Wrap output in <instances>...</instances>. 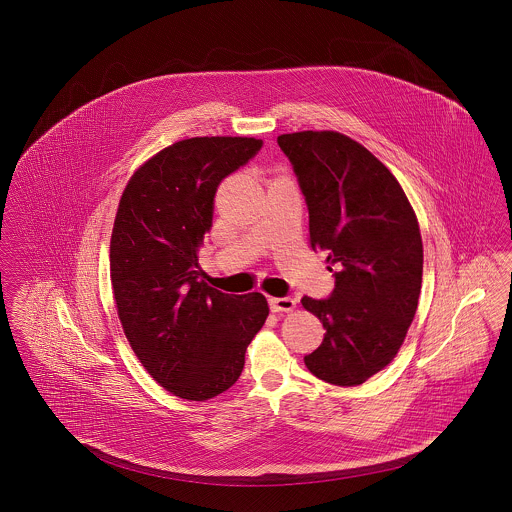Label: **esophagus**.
Here are the masks:
<instances>
[{"instance_id": "34e87169", "label": "esophagus", "mask_w": 512, "mask_h": 512, "mask_svg": "<svg viewBox=\"0 0 512 512\" xmlns=\"http://www.w3.org/2000/svg\"><path fill=\"white\" fill-rule=\"evenodd\" d=\"M268 305L274 313H280V311H292L295 307V299L292 295H284V297H268Z\"/></svg>"}]
</instances>
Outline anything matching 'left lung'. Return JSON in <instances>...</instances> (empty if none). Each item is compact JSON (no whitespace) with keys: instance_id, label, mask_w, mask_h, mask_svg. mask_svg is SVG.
Here are the masks:
<instances>
[{"instance_id":"1","label":"left lung","mask_w":512,"mask_h":512,"mask_svg":"<svg viewBox=\"0 0 512 512\" xmlns=\"http://www.w3.org/2000/svg\"><path fill=\"white\" fill-rule=\"evenodd\" d=\"M309 209L311 247L328 251L334 290L303 297L326 330L307 368L328 384L359 386L390 365L413 322L422 238L413 207L366 147L340 132L278 136Z\"/></svg>"}]
</instances>
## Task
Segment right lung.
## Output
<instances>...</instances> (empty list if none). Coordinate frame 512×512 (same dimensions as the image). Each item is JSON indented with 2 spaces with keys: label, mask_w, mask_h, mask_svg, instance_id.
<instances>
[{
  "label": "right lung",
  "mask_w": 512,
  "mask_h": 512,
  "mask_svg": "<svg viewBox=\"0 0 512 512\" xmlns=\"http://www.w3.org/2000/svg\"><path fill=\"white\" fill-rule=\"evenodd\" d=\"M261 147L255 138L182 140L151 157L122 192L109 255L122 328L153 380L188 401L236 384L268 317L263 293L219 292L197 261L222 178Z\"/></svg>",
  "instance_id": "right-lung-1"
}]
</instances>
